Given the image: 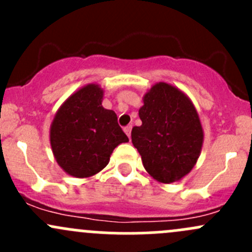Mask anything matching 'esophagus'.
I'll return each mask as SVG.
<instances>
[{"instance_id":"34e87169","label":"esophagus","mask_w":252,"mask_h":252,"mask_svg":"<svg viewBox=\"0 0 252 252\" xmlns=\"http://www.w3.org/2000/svg\"><path fill=\"white\" fill-rule=\"evenodd\" d=\"M124 133H126V135H128V138H130V135H131V126H126V128H124Z\"/></svg>"}]
</instances>
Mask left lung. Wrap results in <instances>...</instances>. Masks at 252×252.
I'll list each match as a JSON object with an SVG mask.
<instances>
[{"instance_id": "1", "label": "left lung", "mask_w": 252, "mask_h": 252, "mask_svg": "<svg viewBox=\"0 0 252 252\" xmlns=\"http://www.w3.org/2000/svg\"><path fill=\"white\" fill-rule=\"evenodd\" d=\"M139 110L140 126L131 142L146 172L163 184L179 182L194 168L204 144V129L189 96L159 81L145 93Z\"/></svg>"}]
</instances>
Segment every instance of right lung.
<instances>
[{
    "mask_svg": "<svg viewBox=\"0 0 252 252\" xmlns=\"http://www.w3.org/2000/svg\"><path fill=\"white\" fill-rule=\"evenodd\" d=\"M103 89L91 83L61 105L50 126V144L58 166L75 178L102 171L113 150L129 139L114 111L102 106Z\"/></svg>",
    "mask_w": 252,
    "mask_h": 252,
    "instance_id": "right-lung-1",
    "label": "right lung"
}]
</instances>
